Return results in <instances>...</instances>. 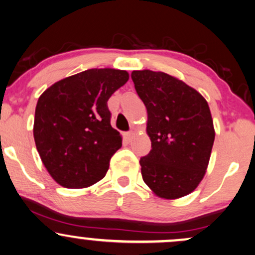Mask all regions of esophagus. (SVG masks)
<instances>
[{
  "mask_svg": "<svg viewBox=\"0 0 255 255\" xmlns=\"http://www.w3.org/2000/svg\"><path fill=\"white\" fill-rule=\"evenodd\" d=\"M133 135H134L133 131H127V133L125 134V137L127 138V141H130V138L133 137Z\"/></svg>",
  "mask_w": 255,
  "mask_h": 255,
  "instance_id": "esophagus-1",
  "label": "esophagus"
}]
</instances>
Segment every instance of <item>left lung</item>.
<instances>
[{
	"mask_svg": "<svg viewBox=\"0 0 255 255\" xmlns=\"http://www.w3.org/2000/svg\"><path fill=\"white\" fill-rule=\"evenodd\" d=\"M135 90L147 108L151 149L141 174L157 196L192 193L207 169L215 131L207 101L194 88L162 72L134 70Z\"/></svg>",
	"mask_w": 255,
	"mask_h": 255,
	"instance_id": "left-lung-1",
	"label": "left lung"
}]
</instances>
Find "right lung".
<instances>
[{
    "label": "right lung",
    "instance_id": "1",
    "mask_svg": "<svg viewBox=\"0 0 255 255\" xmlns=\"http://www.w3.org/2000/svg\"><path fill=\"white\" fill-rule=\"evenodd\" d=\"M128 79L126 70L88 69L57 81L38 98L35 144L59 185L85 188L105 178L111 157L122 146L107 101Z\"/></svg>",
    "mask_w": 255,
    "mask_h": 255
}]
</instances>
